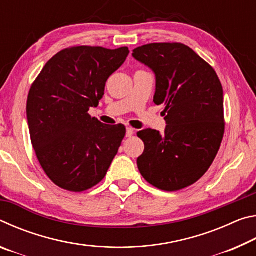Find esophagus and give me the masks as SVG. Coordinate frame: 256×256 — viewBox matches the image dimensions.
I'll use <instances>...</instances> for the list:
<instances>
[{"mask_svg": "<svg viewBox=\"0 0 256 256\" xmlns=\"http://www.w3.org/2000/svg\"><path fill=\"white\" fill-rule=\"evenodd\" d=\"M134 134V130L132 128H130V126H128L126 128V138H131L132 136Z\"/></svg>", "mask_w": 256, "mask_h": 256, "instance_id": "1", "label": "esophagus"}]
</instances>
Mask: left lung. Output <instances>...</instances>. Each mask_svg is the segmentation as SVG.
<instances>
[{"label": "left lung", "mask_w": 256, "mask_h": 256, "mask_svg": "<svg viewBox=\"0 0 256 256\" xmlns=\"http://www.w3.org/2000/svg\"><path fill=\"white\" fill-rule=\"evenodd\" d=\"M132 56L154 71L156 105L164 107V133L138 132L144 151L138 158L144 178L174 192L198 182L209 170L222 144L224 90L216 71L188 46L154 42Z\"/></svg>", "instance_id": "1"}]
</instances>
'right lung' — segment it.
Here are the masks:
<instances>
[{"label": "right lung", "mask_w": 256, "mask_h": 256, "mask_svg": "<svg viewBox=\"0 0 256 256\" xmlns=\"http://www.w3.org/2000/svg\"><path fill=\"white\" fill-rule=\"evenodd\" d=\"M128 47L76 46L58 52L29 90L27 120L40 166L58 188L82 192L106 176L126 133L88 114L106 81L125 62Z\"/></svg>", "instance_id": "add662e5"}]
</instances>
